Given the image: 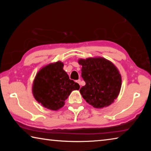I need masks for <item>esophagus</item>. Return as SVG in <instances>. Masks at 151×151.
Segmentation results:
<instances>
[{"mask_svg":"<svg viewBox=\"0 0 151 151\" xmlns=\"http://www.w3.org/2000/svg\"><path fill=\"white\" fill-rule=\"evenodd\" d=\"M76 83H78L79 85H80V86H81V80H78V81H76Z\"/></svg>","mask_w":151,"mask_h":151,"instance_id":"1","label":"esophagus"}]
</instances>
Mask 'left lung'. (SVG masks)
Listing matches in <instances>:
<instances>
[{
    "label": "left lung",
    "mask_w": 151,
    "mask_h": 151,
    "mask_svg": "<svg viewBox=\"0 0 151 151\" xmlns=\"http://www.w3.org/2000/svg\"><path fill=\"white\" fill-rule=\"evenodd\" d=\"M82 65L81 76L86 85L80 93L90 105L103 109L114 103L122 85V78L116 66L103 57H90L78 60Z\"/></svg>",
    "instance_id": "obj_1"
}]
</instances>
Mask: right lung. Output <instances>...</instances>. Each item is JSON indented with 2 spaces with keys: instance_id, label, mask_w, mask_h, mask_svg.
I'll return each mask as SVG.
<instances>
[{
  "instance_id": "obj_1",
  "label": "right lung",
  "mask_w": 151,
  "mask_h": 151,
  "mask_svg": "<svg viewBox=\"0 0 151 151\" xmlns=\"http://www.w3.org/2000/svg\"><path fill=\"white\" fill-rule=\"evenodd\" d=\"M63 66L61 61L48 64L40 68L33 81L32 92L35 99L52 111L62 108L71 92L80 88L77 83L69 78Z\"/></svg>"
}]
</instances>
